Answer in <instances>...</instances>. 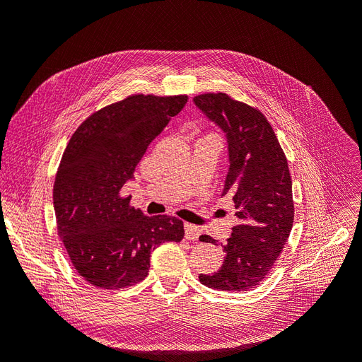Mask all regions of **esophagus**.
<instances>
[{
  "label": "esophagus",
  "mask_w": 362,
  "mask_h": 362,
  "mask_svg": "<svg viewBox=\"0 0 362 362\" xmlns=\"http://www.w3.org/2000/svg\"><path fill=\"white\" fill-rule=\"evenodd\" d=\"M184 231H185V238L190 240V242H198L199 238V228L194 226L192 223H185L184 225Z\"/></svg>",
  "instance_id": "esophagus-1"
}]
</instances>
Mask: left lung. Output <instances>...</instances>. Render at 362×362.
<instances>
[{
	"mask_svg": "<svg viewBox=\"0 0 362 362\" xmlns=\"http://www.w3.org/2000/svg\"><path fill=\"white\" fill-rule=\"evenodd\" d=\"M194 104L221 127L228 139L229 172L223 194H231L240 223L223 246L225 259L204 286L247 291L259 286L290 237L294 221L287 157L267 117L258 108L223 92L202 93ZM201 242L216 243L210 235Z\"/></svg>",
	"mask_w": 362,
	"mask_h": 362,
	"instance_id": "obj_1",
	"label": "left lung"
}]
</instances>
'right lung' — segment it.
I'll use <instances>...</instances> for the list:
<instances>
[{
	"label": "right lung",
	"mask_w": 362,
	"mask_h": 362,
	"mask_svg": "<svg viewBox=\"0 0 362 362\" xmlns=\"http://www.w3.org/2000/svg\"><path fill=\"white\" fill-rule=\"evenodd\" d=\"M185 103L187 95H129L87 117L63 152L52 190L57 234L74 269L98 288L136 286L154 249L184 237L180 218L145 216L120 190Z\"/></svg>",
	"instance_id": "add662e5"
}]
</instances>
